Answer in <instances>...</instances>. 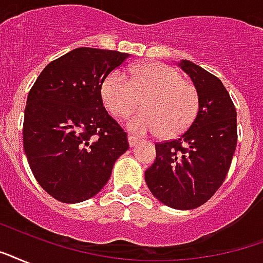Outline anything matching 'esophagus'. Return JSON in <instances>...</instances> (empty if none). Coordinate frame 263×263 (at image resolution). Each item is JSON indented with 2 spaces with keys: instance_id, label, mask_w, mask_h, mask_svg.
<instances>
[{
  "instance_id": "esophagus-1",
  "label": "esophagus",
  "mask_w": 263,
  "mask_h": 263,
  "mask_svg": "<svg viewBox=\"0 0 263 263\" xmlns=\"http://www.w3.org/2000/svg\"><path fill=\"white\" fill-rule=\"evenodd\" d=\"M128 143H129V146H131V147H134V146H136L138 143H139V139H138V138H135V136L128 135Z\"/></svg>"
}]
</instances>
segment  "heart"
<instances>
[{
	"label": "heart",
	"instance_id": "obj_1",
	"mask_svg": "<svg viewBox=\"0 0 263 263\" xmlns=\"http://www.w3.org/2000/svg\"><path fill=\"white\" fill-rule=\"evenodd\" d=\"M127 76L114 70L103 80L100 96L111 116L129 113L143 98L145 109L125 118L129 131L147 135L163 131L176 136L192 125L198 111V93L192 84L182 81L179 71L163 63H147L132 67Z\"/></svg>",
	"mask_w": 263,
	"mask_h": 263
}]
</instances>
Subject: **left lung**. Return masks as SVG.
I'll list each match as a JSON object with an SVG mask.
<instances>
[{
    "label": "left lung",
    "mask_w": 263,
    "mask_h": 263,
    "mask_svg": "<svg viewBox=\"0 0 263 263\" xmlns=\"http://www.w3.org/2000/svg\"><path fill=\"white\" fill-rule=\"evenodd\" d=\"M179 66L198 93L197 116L178 139L156 143L145 179L158 201L193 210L207 203L228 175L237 145V114L219 78L190 60Z\"/></svg>",
    "instance_id": "8db88e82"
}]
</instances>
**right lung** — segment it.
<instances>
[{
    "label": "right lung",
    "mask_w": 263,
    "mask_h": 263,
    "mask_svg": "<svg viewBox=\"0 0 263 263\" xmlns=\"http://www.w3.org/2000/svg\"><path fill=\"white\" fill-rule=\"evenodd\" d=\"M129 58L77 48L51 62L27 96L23 147L35 179L62 203L93 197L129 149L127 134L103 106L102 83Z\"/></svg>",
    "instance_id": "right-lung-1"
}]
</instances>
